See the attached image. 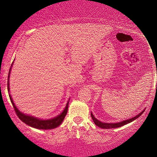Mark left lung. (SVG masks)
I'll list each match as a JSON object with an SVG mask.
<instances>
[{
  "instance_id": "obj_1",
  "label": "left lung",
  "mask_w": 157,
  "mask_h": 157,
  "mask_svg": "<svg viewBox=\"0 0 157 157\" xmlns=\"http://www.w3.org/2000/svg\"><path fill=\"white\" fill-rule=\"evenodd\" d=\"M145 111V110H144ZM143 111H142L141 113H140L137 116L131 118V119H128V120H125V121H122V122H118V123H105V122H102L100 121H99V120H97L96 118L94 117V115L92 113H91V118H92L94 122L95 123V125L98 126V127L100 128H119V127H121V126L124 125H126V124L129 123V122L134 121V120H136V119H137L139 117H140V115H142V113L144 112Z\"/></svg>"
}]
</instances>
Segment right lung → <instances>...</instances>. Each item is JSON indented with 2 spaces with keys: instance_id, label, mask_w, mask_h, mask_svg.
<instances>
[{
  "instance_id": "add662e5",
  "label": "right lung",
  "mask_w": 157,
  "mask_h": 157,
  "mask_svg": "<svg viewBox=\"0 0 157 157\" xmlns=\"http://www.w3.org/2000/svg\"><path fill=\"white\" fill-rule=\"evenodd\" d=\"M9 77H10V72H9V76H8V80ZM7 87H8V91H10V88H9V81L8 83H7ZM11 102H12V105H13L14 109H15V111L16 114L17 115L20 120L21 121L25 122L26 125L31 126V127L35 128L38 129H53L57 128V126H59L62 123V122L63 121L65 117H66V113H67L68 111V102L66 105V109H64V111H63L62 113H60L59 116L56 117L51 119V120H39V119L34 117L32 116H28V115L23 114V113H21V111H19V110L16 108L15 105V103L13 102V100H12V97L10 96Z\"/></svg>"
}]
</instances>
